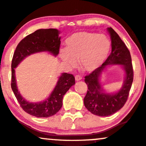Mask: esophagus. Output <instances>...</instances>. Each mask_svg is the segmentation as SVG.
Returning a JSON list of instances; mask_svg holds the SVG:
<instances>
[{
	"instance_id": "esophagus-1",
	"label": "esophagus",
	"mask_w": 146,
	"mask_h": 146,
	"mask_svg": "<svg viewBox=\"0 0 146 146\" xmlns=\"http://www.w3.org/2000/svg\"><path fill=\"white\" fill-rule=\"evenodd\" d=\"M82 79V76H80V75H76V76H75V80H76V81H78V80H80Z\"/></svg>"
}]
</instances>
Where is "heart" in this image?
I'll return each mask as SVG.
<instances>
[{
  "mask_svg": "<svg viewBox=\"0 0 146 146\" xmlns=\"http://www.w3.org/2000/svg\"><path fill=\"white\" fill-rule=\"evenodd\" d=\"M66 48L60 50L61 59L70 68L76 66L86 72H93L107 59L111 49V42L102 34L80 31L70 36L66 41Z\"/></svg>",
  "mask_w": 146,
  "mask_h": 146,
  "instance_id": "heart-1",
  "label": "heart"
}]
</instances>
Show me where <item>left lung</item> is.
<instances>
[{
  "label": "left lung",
  "instance_id": "obj_1",
  "mask_svg": "<svg viewBox=\"0 0 146 146\" xmlns=\"http://www.w3.org/2000/svg\"><path fill=\"white\" fill-rule=\"evenodd\" d=\"M111 40V52L102 66L85 77L87 92L84 104L89 111L96 115L109 116L124 107L127 101L133 81V69L130 51L118 34L111 27L107 29ZM109 64H121L126 72L123 87L114 94L106 93L100 83V76Z\"/></svg>",
  "mask_w": 146,
  "mask_h": 146
}]
</instances>
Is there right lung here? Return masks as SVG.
Returning a JSON list of instances; mask_svg holds the SVG:
<instances>
[{"mask_svg": "<svg viewBox=\"0 0 146 146\" xmlns=\"http://www.w3.org/2000/svg\"><path fill=\"white\" fill-rule=\"evenodd\" d=\"M55 29H39L20 41L15 48L11 61V86L20 107L27 113L37 117H48L54 115L62 107L63 96L75 84L74 76L63 73L50 96L41 102H30L23 98L18 92L15 76V69L24 59L39 52H49L56 56L59 52L61 37Z\"/></svg>", "mask_w": 146, "mask_h": 146, "instance_id": "right-lung-1", "label": "right lung"}]
</instances>
